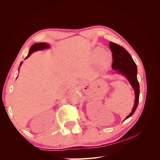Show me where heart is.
I'll return each mask as SVG.
<instances>
[{"instance_id":"heart-1","label":"heart","mask_w":160,"mask_h":160,"mask_svg":"<svg viewBox=\"0 0 160 160\" xmlns=\"http://www.w3.org/2000/svg\"><path fill=\"white\" fill-rule=\"evenodd\" d=\"M104 49L101 47H97L93 52V58L96 61L99 59L100 65L103 69L108 68L109 66L111 60H112V55L109 52H105L104 53Z\"/></svg>"}]
</instances>
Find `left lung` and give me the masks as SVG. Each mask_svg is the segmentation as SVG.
Listing matches in <instances>:
<instances>
[{
	"label": "left lung",
	"mask_w": 160,
	"mask_h": 160,
	"mask_svg": "<svg viewBox=\"0 0 160 160\" xmlns=\"http://www.w3.org/2000/svg\"><path fill=\"white\" fill-rule=\"evenodd\" d=\"M110 49L112 52L113 64L112 69L116 71L117 73L123 75L129 82L135 92V102L132 112L128 115L125 119L132 116L136 110L139 98V85L137 78L138 69L132 56L122 46L114 42H109Z\"/></svg>",
	"instance_id": "obj_1"
}]
</instances>
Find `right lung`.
<instances>
[{
    "label": "right lung",
    "mask_w": 160,
    "mask_h": 160,
    "mask_svg": "<svg viewBox=\"0 0 160 160\" xmlns=\"http://www.w3.org/2000/svg\"><path fill=\"white\" fill-rule=\"evenodd\" d=\"M49 48H50V45L48 44V43H47V42L35 43V44L32 45L30 49H29V51H28V54L26 57L25 59H27L28 57H29L31 56V55L32 54V53L34 52H36V51H42V50H45V49H49ZM22 63V62H21L20 66H19V67H18V71H19V69H20V67H21Z\"/></svg>",
    "instance_id": "obj_1"
}]
</instances>
